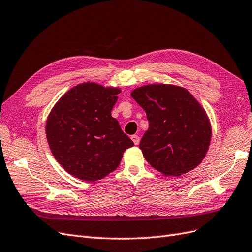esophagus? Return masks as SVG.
<instances>
[{"label":"esophagus","mask_w":252,"mask_h":252,"mask_svg":"<svg viewBox=\"0 0 252 252\" xmlns=\"http://www.w3.org/2000/svg\"><path fill=\"white\" fill-rule=\"evenodd\" d=\"M131 140L133 141L134 145H139V143H140V136L136 135V134H133V135H131Z\"/></svg>","instance_id":"esophagus-1"}]
</instances>
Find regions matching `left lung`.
I'll return each instance as SVG.
<instances>
[{
	"instance_id": "8db88e82",
	"label": "left lung",
	"mask_w": 252,
	"mask_h": 252,
	"mask_svg": "<svg viewBox=\"0 0 252 252\" xmlns=\"http://www.w3.org/2000/svg\"><path fill=\"white\" fill-rule=\"evenodd\" d=\"M130 94L149 121L140 143L146 161L166 177H181L196 168L207 154L212 133L200 102L173 84H147Z\"/></svg>"
}]
</instances>
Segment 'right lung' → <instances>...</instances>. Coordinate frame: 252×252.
<instances>
[{"label":"right lung","mask_w":252,"mask_h":252,"mask_svg":"<svg viewBox=\"0 0 252 252\" xmlns=\"http://www.w3.org/2000/svg\"><path fill=\"white\" fill-rule=\"evenodd\" d=\"M120 87L85 82L60 97L46 121V136L53 157L74 178L104 179L118 168L133 142L122 131L111 110Z\"/></svg>","instance_id":"right-lung-1"}]
</instances>
